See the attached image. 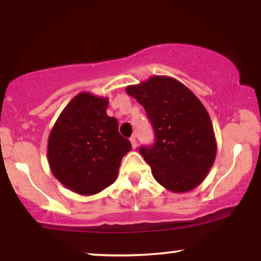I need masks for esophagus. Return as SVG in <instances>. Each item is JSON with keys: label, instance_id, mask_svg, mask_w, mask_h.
I'll return each mask as SVG.
<instances>
[{"label": "esophagus", "instance_id": "esophagus-1", "mask_svg": "<svg viewBox=\"0 0 261 261\" xmlns=\"http://www.w3.org/2000/svg\"><path fill=\"white\" fill-rule=\"evenodd\" d=\"M130 141H131V145H133V148H136L137 147V141H136V136H131V139H130Z\"/></svg>", "mask_w": 261, "mask_h": 261}]
</instances>
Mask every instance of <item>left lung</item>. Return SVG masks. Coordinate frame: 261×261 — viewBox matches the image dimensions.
Segmentation results:
<instances>
[{
  "mask_svg": "<svg viewBox=\"0 0 261 261\" xmlns=\"http://www.w3.org/2000/svg\"><path fill=\"white\" fill-rule=\"evenodd\" d=\"M145 108L154 130L152 146L140 153L154 179L174 193L201 184L216 158L217 143L207 110L188 87L172 77L153 76L126 87Z\"/></svg>",
  "mask_w": 261,
  "mask_h": 261,
  "instance_id": "obj_1",
  "label": "left lung"
}]
</instances>
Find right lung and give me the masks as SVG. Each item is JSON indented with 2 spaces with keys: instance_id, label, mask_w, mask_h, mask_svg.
<instances>
[{
  "instance_id": "1",
  "label": "right lung",
  "mask_w": 261,
  "mask_h": 261,
  "mask_svg": "<svg viewBox=\"0 0 261 261\" xmlns=\"http://www.w3.org/2000/svg\"><path fill=\"white\" fill-rule=\"evenodd\" d=\"M108 98L77 94L60 114L47 142V161L55 178L80 195H94L112 185L131 149L108 116Z\"/></svg>"
}]
</instances>
